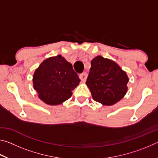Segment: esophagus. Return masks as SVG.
<instances>
[{
  "instance_id": "esophagus-1",
  "label": "esophagus",
  "mask_w": 158,
  "mask_h": 158,
  "mask_svg": "<svg viewBox=\"0 0 158 158\" xmlns=\"http://www.w3.org/2000/svg\"><path fill=\"white\" fill-rule=\"evenodd\" d=\"M79 78L81 79V80L82 81H85L86 80L87 78V74L86 73H83L82 74H81L79 75Z\"/></svg>"
}]
</instances>
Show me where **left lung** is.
<instances>
[{"mask_svg":"<svg viewBox=\"0 0 158 158\" xmlns=\"http://www.w3.org/2000/svg\"><path fill=\"white\" fill-rule=\"evenodd\" d=\"M128 81L126 73L116 63L98 56L91 60L85 84L93 100L103 105L111 106L126 94Z\"/></svg>","mask_w":158,"mask_h":158,"instance_id":"left-lung-1","label":"left lung"}]
</instances>
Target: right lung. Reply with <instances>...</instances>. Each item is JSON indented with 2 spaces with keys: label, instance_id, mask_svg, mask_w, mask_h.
<instances>
[{
  "label": "right lung",
  "instance_id": "add662e5",
  "mask_svg": "<svg viewBox=\"0 0 158 158\" xmlns=\"http://www.w3.org/2000/svg\"><path fill=\"white\" fill-rule=\"evenodd\" d=\"M80 81L72 64L60 55L44 60L33 77L38 98L49 105H58L68 100Z\"/></svg>",
  "mask_w": 158,
  "mask_h": 158
}]
</instances>
